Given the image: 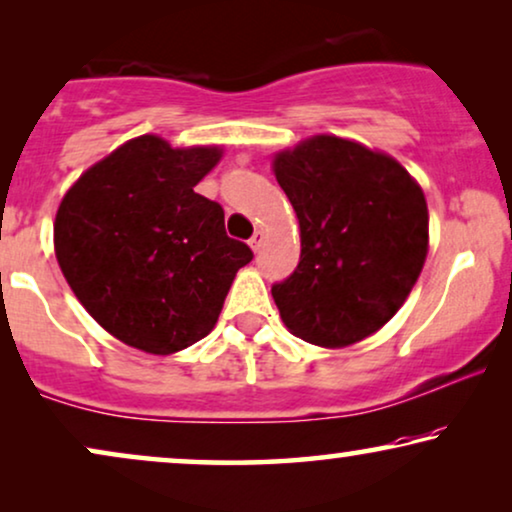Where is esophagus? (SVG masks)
I'll return each mask as SVG.
<instances>
[{"mask_svg":"<svg viewBox=\"0 0 512 512\" xmlns=\"http://www.w3.org/2000/svg\"><path fill=\"white\" fill-rule=\"evenodd\" d=\"M263 242H265V233H263V230H256V233L251 235V240H249V247L254 249V251H258V249L263 247Z\"/></svg>","mask_w":512,"mask_h":512,"instance_id":"esophagus-1","label":"esophagus"}]
</instances>
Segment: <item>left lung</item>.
I'll return each instance as SVG.
<instances>
[{
    "label": "left lung",
    "mask_w": 512,
    "mask_h": 512,
    "mask_svg": "<svg viewBox=\"0 0 512 512\" xmlns=\"http://www.w3.org/2000/svg\"><path fill=\"white\" fill-rule=\"evenodd\" d=\"M272 170L300 226L298 268L272 286L286 328L319 347L380 331L429 251L422 188L387 153L333 135L279 151Z\"/></svg>",
    "instance_id": "left-lung-1"
}]
</instances>
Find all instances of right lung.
<instances>
[{
  "instance_id": "add662e5",
  "label": "right lung",
  "mask_w": 512,
  "mask_h": 512,
  "mask_svg": "<svg viewBox=\"0 0 512 512\" xmlns=\"http://www.w3.org/2000/svg\"><path fill=\"white\" fill-rule=\"evenodd\" d=\"M219 146L142 135L79 177L55 214V256L74 296L125 345L174 354L205 338L254 254L193 188Z\"/></svg>"
}]
</instances>
